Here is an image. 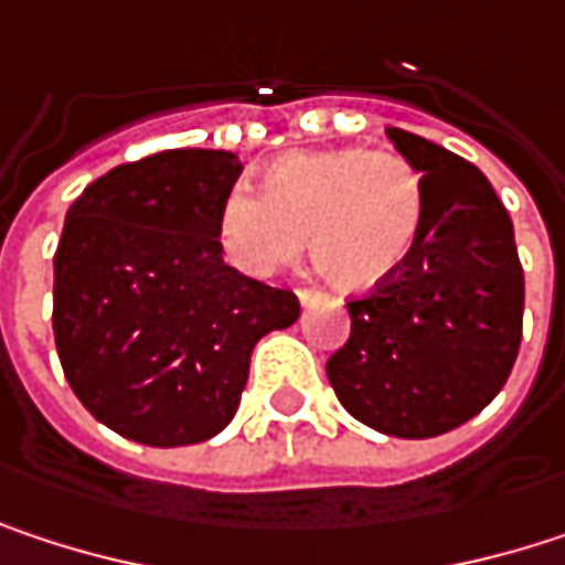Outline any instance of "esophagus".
Instances as JSON below:
<instances>
[{
  "label": "esophagus",
  "instance_id": "obj_1",
  "mask_svg": "<svg viewBox=\"0 0 565 565\" xmlns=\"http://www.w3.org/2000/svg\"><path fill=\"white\" fill-rule=\"evenodd\" d=\"M297 297H300V303H303V307H310V303L323 300V294H320V290H313V287H297Z\"/></svg>",
  "mask_w": 565,
  "mask_h": 565
}]
</instances>
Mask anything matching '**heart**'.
I'll return each instance as SVG.
<instances>
[{
	"mask_svg": "<svg viewBox=\"0 0 565 565\" xmlns=\"http://www.w3.org/2000/svg\"><path fill=\"white\" fill-rule=\"evenodd\" d=\"M262 188L235 182L215 215L228 262L255 278L290 265L310 235L313 265L337 287H373L405 265L425 218L422 172L395 150L287 153Z\"/></svg>",
	"mask_w": 565,
	"mask_h": 565,
	"instance_id": "b5f03b06",
	"label": "heart"
}]
</instances>
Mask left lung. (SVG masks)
<instances>
[{"label":"left lung","mask_w":565,"mask_h":565,"mask_svg":"<svg viewBox=\"0 0 565 565\" xmlns=\"http://www.w3.org/2000/svg\"><path fill=\"white\" fill-rule=\"evenodd\" d=\"M425 185L405 265L350 297V340L327 360L343 408L395 438H435L504 390L523 337V268L504 202L475 163L386 130Z\"/></svg>","instance_id":"8db88e82"}]
</instances>
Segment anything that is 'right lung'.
I'll use <instances>...</instances> for the list:
<instances>
[{"mask_svg": "<svg viewBox=\"0 0 565 565\" xmlns=\"http://www.w3.org/2000/svg\"><path fill=\"white\" fill-rule=\"evenodd\" d=\"M225 150H163L94 179L55 252V347L81 405L117 435L179 448L218 435L255 343L300 317L294 290L222 262Z\"/></svg>", "mask_w": 565, "mask_h": 565, "instance_id": "right-lung-1", "label": "right lung"}]
</instances>
